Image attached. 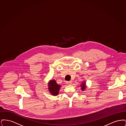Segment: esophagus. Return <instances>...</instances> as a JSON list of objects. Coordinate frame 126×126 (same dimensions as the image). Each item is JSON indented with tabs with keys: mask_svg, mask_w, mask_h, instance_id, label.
Listing matches in <instances>:
<instances>
[{
	"mask_svg": "<svg viewBox=\"0 0 126 126\" xmlns=\"http://www.w3.org/2000/svg\"><path fill=\"white\" fill-rule=\"evenodd\" d=\"M66 83L67 84L70 85V84H72V81H66Z\"/></svg>",
	"mask_w": 126,
	"mask_h": 126,
	"instance_id": "esophagus-1",
	"label": "esophagus"
}]
</instances>
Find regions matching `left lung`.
Wrapping results in <instances>:
<instances>
[{
	"label": "left lung",
	"mask_w": 126,
	"mask_h": 126,
	"mask_svg": "<svg viewBox=\"0 0 126 126\" xmlns=\"http://www.w3.org/2000/svg\"><path fill=\"white\" fill-rule=\"evenodd\" d=\"M82 90H83V91H84V89L86 88L85 87V83H83L82 84Z\"/></svg>",
	"instance_id": "obj_1"
}]
</instances>
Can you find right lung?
Segmentation results:
<instances>
[{
  "instance_id": "1",
  "label": "right lung",
  "mask_w": 126,
  "mask_h": 126,
  "mask_svg": "<svg viewBox=\"0 0 126 126\" xmlns=\"http://www.w3.org/2000/svg\"><path fill=\"white\" fill-rule=\"evenodd\" d=\"M48 89L51 94L54 95H57L60 89V85L57 84L55 80H53L48 84Z\"/></svg>"
}]
</instances>
